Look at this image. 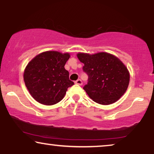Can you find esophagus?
Returning a JSON list of instances; mask_svg holds the SVG:
<instances>
[{
  "label": "esophagus",
  "mask_w": 154,
  "mask_h": 154,
  "mask_svg": "<svg viewBox=\"0 0 154 154\" xmlns=\"http://www.w3.org/2000/svg\"><path fill=\"white\" fill-rule=\"evenodd\" d=\"M75 83L77 84V85H83V82H82V81L81 79H78L77 81H75Z\"/></svg>",
  "instance_id": "esophagus-1"
}]
</instances>
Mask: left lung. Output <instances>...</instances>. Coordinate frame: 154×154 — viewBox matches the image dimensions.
I'll use <instances>...</instances> for the list:
<instances>
[{
	"label": "left lung",
	"mask_w": 154,
	"mask_h": 154,
	"mask_svg": "<svg viewBox=\"0 0 154 154\" xmlns=\"http://www.w3.org/2000/svg\"><path fill=\"white\" fill-rule=\"evenodd\" d=\"M77 57L88 75L83 89L94 102L111 104L123 95L129 85L130 74L119 59L106 52L92 55L79 53Z\"/></svg>",
	"instance_id": "1"
}]
</instances>
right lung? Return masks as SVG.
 <instances>
[{"label":"right lung","mask_w":154,"mask_h":154,"mask_svg":"<svg viewBox=\"0 0 154 154\" xmlns=\"http://www.w3.org/2000/svg\"><path fill=\"white\" fill-rule=\"evenodd\" d=\"M69 57L68 53L48 51L35 57L27 65L24 73V83L38 102L55 104L64 98L68 88L74 84L64 69Z\"/></svg>","instance_id":"add662e5"}]
</instances>
